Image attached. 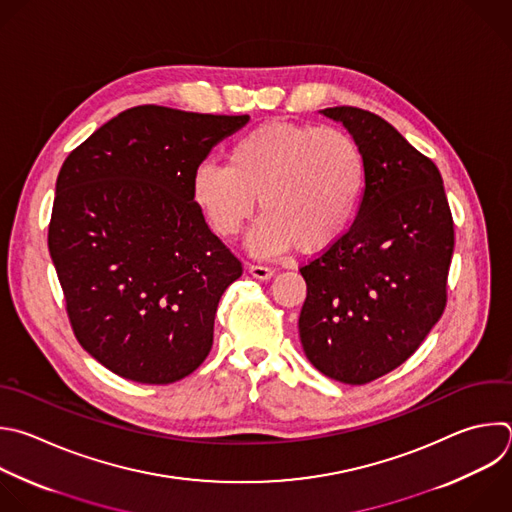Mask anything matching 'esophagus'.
Masks as SVG:
<instances>
[{"label": "esophagus", "instance_id": "obj_1", "mask_svg": "<svg viewBox=\"0 0 512 512\" xmlns=\"http://www.w3.org/2000/svg\"><path fill=\"white\" fill-rule=\"evenodd\" d=\"M249 273H251L253 277H257V279H269V277L275 273V269H273V267H267V265L251 263V265H249Z\"/></svg>", "mask_w": 512, "mask_h": 512}]
</instances>
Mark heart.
Segmentation results:
<instances>
[{
	"mask_svg": "<svg viewBox=\"0 0 512 512\" xmlns=\"http://www.w3.org/2000/svg\"><path fill=\"white\" fill-rule=\"evenodd\" d=\"M368 183V158L354 134L337 126L263 122L227 150V164L201 162L193 199L221 237H237L257 211L249 245L273 255L289 245L319 251L354 223Z\"/></svg>",
	"mask_w": 512,
	"mask_h": 512,
	"instance_id": "heart-1",
	"label": "heart"
}]
</instances>
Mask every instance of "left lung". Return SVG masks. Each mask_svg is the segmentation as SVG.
<instances>
[{
    "instance_id": "8db88e82",
    "label": "left lung",
    "mask_w": 512,
    "mask_h": 512,
    "mask_svg": "<svg viewBox=\"0 0 512 512\" xmlns=\"http://www.w3.org/2000/svg\"><path fill=\"white\" fill-rule=\"evenodd\" d=\"M358 138L368 183L354 225L299 267V337L327 378L364 386L404 364L446 307L454 221L438 166L382 116L321 110Z\"/></svg>"
}]
</instances>
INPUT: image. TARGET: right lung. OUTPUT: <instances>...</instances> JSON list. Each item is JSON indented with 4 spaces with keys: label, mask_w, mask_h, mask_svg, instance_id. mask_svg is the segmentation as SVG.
Segmentation results:
<instances>
[{
    "label": "right lung",
    "mask_w": 512,
    "mask_h": 512,
    "mask_svg": "<svg viewBox=\"0 0 512 512\" xmlns=\"http://www.w3.org/2000/svg\"><path fill=\"white\" fill-rule=\"evenodd\" d=\"M247 120L134 106L64 160L48 249L76 339L110 372L173 384L209 356L219 299L243 265L209 229L191 181Z\"/></svg>",
    "instance_id": "obj_1"
}]
</instances>
